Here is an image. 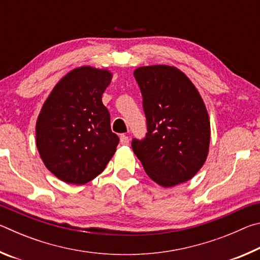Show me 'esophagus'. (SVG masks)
<instances>
[{
    "label": "esophagus",
    "instance_id": "obj_1",
    "mask_svg": "<svg viewBox=\"0 0 260 260\" xmlns=\"http://www.w3.org/2000/svg\"><path fill=\"white\" fill-rule=\"evenodd\" d=\"M128 143H129L128 136L121 134L120 135V144H121V146H127V144H128Z\"/></svg>",
    "mask_w": 260,
    "mask_h": 260
}]
</instances>
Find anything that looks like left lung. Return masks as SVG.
Masks as SVG:
<instances>
[{
	"label": "left lung",
	"instance_id": "1",
	"mask_svg": "<svg viewBox=\"0 0 260 260\" xmlns=\"http://www.w3.org/2000/svg\"><path fill=\"white\" fill-rule=\"evenodd\" d=\"M134 78L143 98L147 134L132 148L146 173L162 187L186 182L204 165L210 119L199 90L179 69L138 68Z\"/></svg>",
	"mask_w": 260,
	"mask_h": 260
}]
</instances>
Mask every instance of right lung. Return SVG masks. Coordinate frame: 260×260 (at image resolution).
I'll return each instance as SVG.
<instances>
[{
  "label": "right lung",
  "instance_id": "1",
  "mask_svg": "<svg viewBox=\"0 0 260 260\" xmlns=\"http://www.w3.org/2000/svg\"><path fill=\"white\" fill-rule=\"evenodd\" d=\"M112 79L108 70L81 67L57 82L39 114L37 147L50 172L61 181L85 184L102 173L116 152L102 95Z\"/></svg>",
  "mask_w": 260,
  "mask_h": 260
}]
</instances>
